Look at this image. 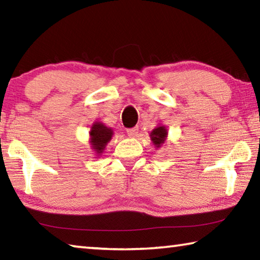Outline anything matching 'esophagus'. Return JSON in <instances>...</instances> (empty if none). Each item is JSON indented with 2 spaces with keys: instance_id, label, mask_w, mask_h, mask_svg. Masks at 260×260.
<instances>
[{
  "instance_id": "34e87169",
  "label": "esophagus",
  "mask_w": 260,
  "mask_h": 260,
  "mask_svg": "<svg viewBox=\"0 0 260 260\" xmlns=\"http://www.w3.org/2000/svg\"><path fill=\"white\" fill-rule=\"evenodd\" d=\"M138 133H139L138 127H134V128L127 129V134H128V136H131V138H136V136H138Z\"/></svg>"
}]
</instances>
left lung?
I'll return each instance as SVG.
<instances>
[{
    "label": "left lung",
    "instance_id": "8db88e82",
    "mask_svg": "<svg viewBox=\"0 0 260 260\" xmlns=\"http://www.w3.org/2000/svg\"><path fill=\"white\" fill-rule=\"evenodd\" d=\"M167 134H169V132H167L166 126L158 125L151 131V133L149 134V136H150V140L152 141L155 148L159 149L162 147V144L166 142Z\"/></svg>",
    "mask_w": 260,
    "mask_h": 260
}]
</instances>
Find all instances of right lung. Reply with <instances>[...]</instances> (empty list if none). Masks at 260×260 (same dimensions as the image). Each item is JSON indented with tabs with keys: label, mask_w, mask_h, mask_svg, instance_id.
I'll list each match as a JSON object with an SVG mask.
<instances>
[{
	"label": "right lung",
	"mask_w": 260,
	"mask_h": 260,
	"mask_svg": "<svg viewBox=\"0 0 260 260\" xmlns=\"http://www.w3.org/2000/svg\"><path fill=\"white\" fill-rule=\"evenodd\" d=\"M113 136V129L111 127L105 126L103 122L95 121L89 131V143L91 150L94 151L96 158H99L105 150V147L111 141Z\"/></svg>",
	"instance_id": "1"
}]
</instances>
